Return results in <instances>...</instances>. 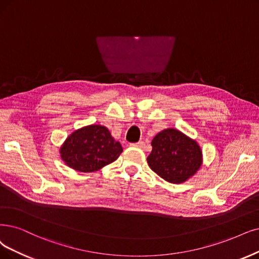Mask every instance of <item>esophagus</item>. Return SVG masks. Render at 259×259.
Instances as JSON below:
<instances>
[{
  "mask_svg": "<svg viewBox=\"0 0 259 259\" xmlns=\"http://www.w3.org/2000/svg\"><path fill=\"white\" fill-rule=\"evenodd\" d=\"M131 146H133V147H138V148H144V146H145V143L143 142V141H140V142H138V143H135V144H131Z\"/></svg>",
  "mask_w": 259,
  "mask_h": 259,
  "instance_id": "esophagus-1",
  "label": "esophagus"
}]
</instances>
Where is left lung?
<instances>
[{"mask_svg": "<svg viewBox=\"0 0 259 259\" xmlns=\"http://www.w3.org/2000/svg\"><path fill=\"white\" fill-rule=\"evenodd\" d=\"M151 146L148 165L167 183H185L195 175L203 163V154L197 143L177 129L159 132L152 139Z\"/></svg>", "mask_w": 259, "mask_h": 259, "instance_id": "left-lung-1", "label": "left lung"}]
</instances>
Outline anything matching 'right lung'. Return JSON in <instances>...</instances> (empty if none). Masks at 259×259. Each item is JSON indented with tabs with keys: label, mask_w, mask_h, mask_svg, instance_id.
<instances>
[{
	"label": "right lung",
	"mask_w": 259,
	"mask_h": 259,
	"mask_svg": "<svg viewBox=\"0 0 259 259\" xmlns=\"http://www.w3.org/2000/svg\"><path fill=\"white\" fill-rule=\"evenodd\" d=\"M121 152L120 143L115 141L109 129L101 124H91L75 130L60 149L65 163L82 173L102 168L116 160Z\"/></svg>",
	"instance_id": "1"
}]
</instances>
